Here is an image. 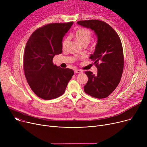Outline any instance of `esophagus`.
Listing matches in <instances>:
<instances>
[{
    "instance_id": "obj_1",
    "label": "esophagus",
    "mask_w": 147,
    "mask_h": 147,
    "mask_svg": "<svg viewBox=\"0 0 147 147\" xmlns=\"http://www.w3.org/2000/svg\"><path fill=\"white\" fill-rule=\"evenodd\" d=\"M74 72H75L76 73H79V74H80V73H82L83 72V71L82 70V69H74Z\"/></svg>"
}]
</instances>
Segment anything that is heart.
Returning a JSON list of instances; mask_svg holds the SVG:
<instances>
[{
	"label": "heart",
	"mask_w": 147,
	"mask_h": 147,
	"mask_svg": "<svg viewBox=\"0 0 147 147\" xmlns=\"http://www.w3.org/2000/svg\"><path fill=\"white\" fill-rule=\"evenodd\" d=\"M73 36L82 45L88 44L92 37V33L87 28L79 27L77 28L73 33ZM69 37H65L63 41V47L65 48L68 42Z\"/></svg>",
	"instance_id": "heart-1"
}]
</instances>
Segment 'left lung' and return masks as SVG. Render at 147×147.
Wrapping results in <instances>:
<instances>
[{"mask_svg":"<svg viewBox=\"0 0 147 147\" xmlns=\"http://www.w3.org/2000/svg\"><path fill=\"white\" fill-rule=\"evenodd\" d=\"M79 25L94 30L98 37L95 51L90 58L98 68L96 75L85 71L88 81L84 90L99 98L109 96L120 83L124 67V55L120 38L116 32L105 22L98 20H83Z\"/></svg>","mask_w":147,"mask_h":147,"instance_id":"8db88e82","label":"left lung"}]
</instances>
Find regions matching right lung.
I'll use <instances>...</instances> for the list:
<instances>
[{
  "label": "right lung",
  "instance_id": "right-lung-1",
  "mask_svg": "<svg viewBox=\"0 0 147 147\" xmlns=\"http://www.w3.org/2000/svg\"><path fill=\"white\" fill-rule=\"evenodd\" d=\"M73 24L50 23L36 30L24 50V74L30 88L39 98L49 100L65 92L74 71L53 65V58L63 51V38Z\"/></svg>",
  "mask_w": 147,
  "mask_h": 147
}]
</instances>
